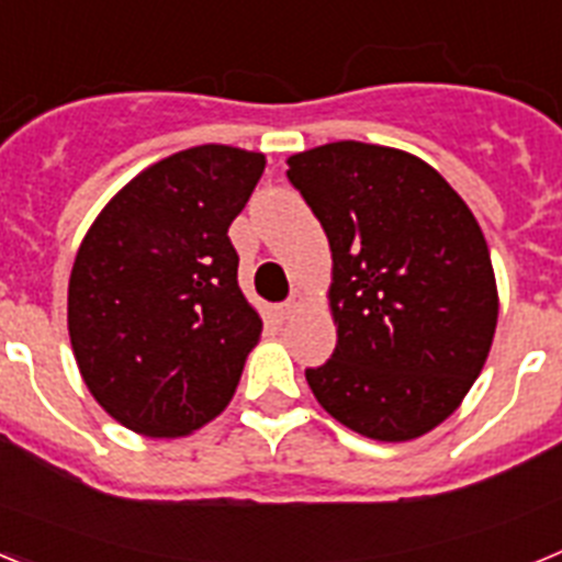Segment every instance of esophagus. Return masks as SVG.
I'll use <instances>...</instances> for the list:
<instances>
[{
  "label": "esophagus",
  "instance_id": "obj_1",
  "mask_svg": "<svg viewBox=\"0 0 562 562\" xmlns=\"http://www.w3.org/2000/svg\"><path fill=\"white\" fill-rule=\"evenodd\" d=\"M301 306H304V295H301V292H292L290 301H284V304L278 306V315H281L286 321V317L295 315V312L301 310Z\"/></svg>",
  "mask_w": 562,
  "mask_h": 562
}]
</instances>
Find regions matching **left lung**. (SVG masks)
<instances>
[{
	"label": "left lung",
	"mask_w": 562,
	"mask_h": 562,
	"mask_svg": "<svg viewBox=\"0 0 562 562\" xmlns=\"http://www.w3.org/2000/svg\"><path fill=\"white\" fill-rule=\"evenodd\" d=\"M286 166L331 250L337 346L306 369L312 394L369 439L430 434L473 389L498 324L473 211L434 166L400 148L326 143Z\"/></svg>",
	"instance_id": "8db88e82"
}]
</instances>
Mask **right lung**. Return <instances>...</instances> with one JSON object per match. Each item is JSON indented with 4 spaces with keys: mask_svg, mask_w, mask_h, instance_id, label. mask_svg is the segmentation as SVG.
Here are the masks:
<instances>
[{
    "mask_svg": "<svg viewBox=\"0 0 562 562\" xmlns=\"http://www.w3.org/2000/svg\"><path fill=\"white\" fill-rule=\"evenodd\" d=\"M265 154L193 146L114 193L78 247L67 326L89 394L151 439L200 430L233 400L261 317L238 290L227 227Z\"/></svg>",
    "mask_w": 562,
    "mask_h": 562,
    "instance_id": "add662e5",
    "label": "right lung"
}]
</instances>
